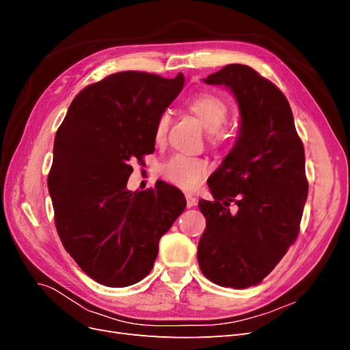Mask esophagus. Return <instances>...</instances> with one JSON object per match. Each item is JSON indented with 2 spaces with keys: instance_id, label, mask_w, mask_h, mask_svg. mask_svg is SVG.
I'll return each mask as SVG.
<instances>
[{
  "instance_id": "34e87169",
  "label": "esophagus",
  "mask_w": 350,
  "mask_h": 350,
  "mask_svg": "<svg viewBox=\"0 0 350 350\" xmlns=\"http://www.w3.org/2000/svg\"><path fill=\"white\" fill-rule=\"evenodd\" d=\"M185 198H187V207H188V208H191V207H194V206L197 204V198H196L194 196L187 194Z\"/></svg>"
}]
</instances>
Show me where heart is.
<instances>
[{
  "mask_svg": "<svg viewBox=\"0 0 350 350\" xmlns=\"http://www.w3.org/2000/svg\"><path fill=\"white\" fill-rule=\"evenodd\" d=\"M188 111L191 112L203 129L210 134V142L213 144H221L228 139V133L224 125L228 121L229 108L225 100L211 93H201L188 102ZM169 126V115L163 113L157 120L154 139L163 142ZM162 172L167 181L185 188L194 189L203 181L208 172V163L203 159L188 157L184 154H175L163 165Z\"/></svg>",
  "mask_w": 350,
  "mask_h": 350,
  "instance_id": "obj_1",
  "label": "heart"
}]
</instances>
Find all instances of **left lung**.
<instances>
[{
	"mask_svg": "<svg viewBox=\"0 0 350 350\" xmlns=\"http://www.w3.org/2000/svg\"><path fill=\"white\" fill-rule=\"evenodd\" d=\"M204 83L232 92L241 125L235 146L207 181L215 201H198L207 224L198 266L210 282L245 289L261 283L299 234L308 196L304 146L288 99L256 70L229 64Z\"/></svg>",
	"mask_w": 350,
	"mask_h": 350,
	"instance_id": "obj_1",
	"label": "left lung"
}]
</instances>
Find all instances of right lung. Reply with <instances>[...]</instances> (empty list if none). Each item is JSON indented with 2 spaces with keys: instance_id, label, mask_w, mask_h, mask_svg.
<instances>
[{
  "instance_id": "obj_1",
  "label": "right lung",
  "mask_w": 350,
  "mask_h": 350,
  "mask_svg": "<svg viewBox=\"0 0 350 350\" xmlns=\"http://www.w3.org/2000/svg\"><path fill=\"white\" fill-rule=\"evenodd\" d=\"M184 81L183 72L111 74L74 98L57 131L48 175L55 226L72 260L100 284L125 288L144 279L159 241L187 206L163 181L126 189L131 163L154 152L157 120Z\"/></svg>"
}]
</instances>
